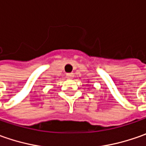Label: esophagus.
Returning a JSON list of instances; mask_svg holds the SVG:
<instances>
[{
	"label": "esophagus",
	"mask_w": 146,
	"mask_h": 146,
	"mask_svg": "<svg viewBox=\"0 0 146 146\" xmlns=\"http://www.w3.org/2000/svg\"><path fill=\"white\" fill-rule=\"evenodd\" d=\"M66 77H67L68 79H71V78L73 77V74H72V73H68V74H66Z\"/></svg>",
	"instance_id": "34e87169"
}]
</instances>
